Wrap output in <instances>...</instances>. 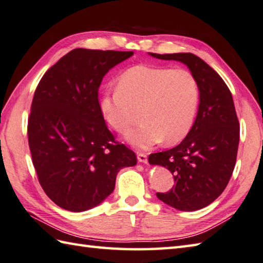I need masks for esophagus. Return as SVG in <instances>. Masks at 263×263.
I'll return each mask as SVG.
<instances>
[{"label": "esophagus", "instance_id": "1", "mask_svg": "<svg viewBox=\"0 0 263 263\" xmlns=\"http://www.w3.org/2000/svg\"><path fill=\"white\" fill-rule=\"evenodd\" d=\"M137 159L139 162L147 163V155L145 153H137Z\"/></svg>", "mask_w": 263, "mask_h": 263}]
</instances>
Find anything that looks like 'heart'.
Instances as JSON below:
<instances>
[{
  "mask_svg": "<svg viewBox=\"0 0 263 263\" xmlns=\"http://www.w3.org/2000/svg\"><path fill=\"white\" fill-rule=\"evenodd\" d=\"M199 102V84L191 71L139 64L121 74L115 92L102 96L100 110L120 134L130 129L139 114L142 122L126 138L147 149L162 141L168 145L183 141L194 125Z\"/></svg>",
  "mask_w": 263,
  "mask_h": 263,
  "instance_id": "1",
  "label": "heart"
}]
</instances>
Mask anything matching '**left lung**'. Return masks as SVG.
Masks as SVG:
<instances>
[{
    "label": "left lung",
    "mask_w": 263,
    "mask_h": 263,
    "mask_svg": "<svg viewBox=\"0 0 263 263\" xmlns=\"http://www.w3.org/2000/svg\"><path fill=\"white\" fill-rule=\"evenodd\" d=\"M152 57L185 63L200 89V105L194 125L179 145L152 153L151 164L167 168L175 185L159 200L180 211L208 206L226 189L233 175L239 142V122L233 96L222 78L193 53Z\"/></svg>",
    "instance_id": "obj_1"
}]
</instances>
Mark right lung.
<instances>
[{
	"label": "right lung",
	"instance_id": "1",
	"mask_svg": "<svg viewBox=\"0 0 263 263\" xmlns=\"http://www.w3.org/2000/svg\"><path fill=\"white\" fill-rule=\"evenodd\" d=\"M133 51L74 49L37 85L28 118V144L43 191L72 212L99 205L115 190L117 174L137 162L116 141L100 110L99 87Z\"/></svg>",
	"mask_w": 263,
	"mask_h": 263
}]
</instances>
